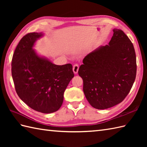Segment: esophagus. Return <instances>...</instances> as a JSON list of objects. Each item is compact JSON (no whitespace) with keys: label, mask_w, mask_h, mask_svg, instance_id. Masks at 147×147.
Segmentation results:
<instances>
[{"label":"esophagus","mask_w":147,"mask_h":147,"mask_svg":"<svg viewBox=\"0 0 147 147\" xmlns=\"http://www.w3.org/2000/svg\"><path fill=\"white\" fill-rule=\"evenodd\" d=\"M79 69V65L78 64H74L73 65V71L74 72V74H77L78 73V71Z\"/></svg>","instance_id":"34e87169"}]
</instances>
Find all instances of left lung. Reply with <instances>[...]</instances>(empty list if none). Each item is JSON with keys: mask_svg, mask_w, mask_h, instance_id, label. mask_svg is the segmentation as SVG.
<instances>
[{"mask_svg": "<svg viewBox=\"0 0 147 147\" xmlns=\"http://www.w3.org/2000/svg\"><path fill=\"white\" fill-rule=\"evenodd\" d=\"M109 45L88 54L78 70L83 92L90 104L105 109L119 104L128 94L136 78V59L132 42L115 28Z\"/></svg>", "mask_w": 147, "mask_h": 147, "instance_id": "obj_1", "label": "left lung"}]
</instances>
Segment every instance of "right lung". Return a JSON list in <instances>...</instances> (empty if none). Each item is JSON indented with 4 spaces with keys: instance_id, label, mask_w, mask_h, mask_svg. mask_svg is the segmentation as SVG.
<instances>
[{
    "instance_id": "1",
    "label": "right lung",
    "mask_w": 147,
    "mask_h": 147,
    "mask_svg": "<svg viewBox=\"0 0 147 147\" xmlns=\"http://www.w3.org/2000/svg\"><path fill=\"white\" fill-rule=\"evenodd\" d=\"M42 33H28L19 42L12 59V76L18 95L35 111L49 114L58 111L64 93L74 77L71 64H53L33 47Z\"/></svg>"
}]
</instances>
